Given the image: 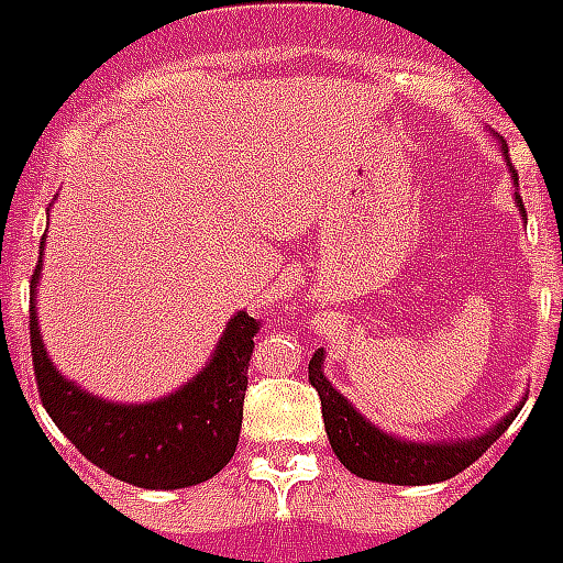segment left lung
<instances>
[{"label":"left lung","mask_w":563,"mask_h":563,"mask_svg":"<svg viewBox=\"0 0 563 563\" xmlns=\"http://www.w3.org/2000/svg\"><path fill=\"white\" fill-rule=\"evenodd\" d=\"M500 151H504V161L518 187V175L512 169V163H509V151H506L504 139H500ZM516 206L521 211V218H525V206H521L518 194ZM309 382H312V388L321 397L327 440L333 445V452L342 461V466L352 470L354 476H361V479L385 482V485H433V482L452 479L473 461H479L482 454L492 449V442L500 440V433L516 421L518 409L525 406V402H518L509 416L500 418L497 424H492L479 437L416 442L394 437L388 430L373 424L369 418L357 412V406L349 402V397H342L333 388V382L324 376V349H318L312 354V361H309Z\"/></svg>","instance_id":"left-lung-1"}]
</instances>
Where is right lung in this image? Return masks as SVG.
Wrapping results in <instances>:
<instances>
[{
  "mask_svg": "<svg viewBox=\"0 0 563 563\" xmlns=\"http://www.w3.org/2000/svg\"><path fill=\"white\" fill-rule=\"evenodd\" d=\"M38 266L30 282V342L38 397L59 433L109 476L139 488H190L221 473L239 445L249 361L261 324L249 312L227 321L211 361L166 397L147 402H111L84 390L51 364L38 330L35 294Z\"/></svg>",
  "mask_w": 563,
  "mask_h": 563,
  "instance_id": "obj_1",
  "label": "right lung"
}]
</instances>
